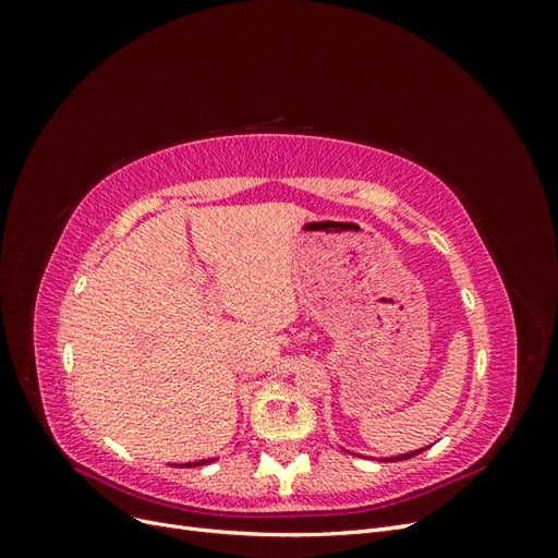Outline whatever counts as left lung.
<instances>
[{"mask_svg":"<svg viewBox=\"0 0 558 558\" xmlns=\"http://www.w3.org/2000/svg\"><path fill=\"white\" fill-rule=\"evenodd\" d=\"M424 449H418V451H410V453H402V456H396V459H386V461H404V459H412V456H416V453H421Z\"/></svg>","mask_w":558,"mask_h":558,"instance_id":"obj_1","label":"left lung"}]
</instances>
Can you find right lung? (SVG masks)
Segmentation results:
<instances>
[{"instance_id":"1","label":"right lung","mask_w":558,"mask_h":558,"mask_svg":"<svg viewBox=\"0 0 558 558\" xmlns=\"http://www.w3.org/2000/svg\"><path fill=\"white\" fill-rule=\"evenodd\" d=\"M214 459H205V461H195V463H181V468H195V465H207L211 463Z\"/></svg>"}]
</instances>
